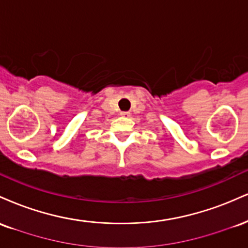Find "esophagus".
Wrapping results in <instances>:
<instances>
[{
    "label": "esophagus",
    "mask_w": 248,
    "mask_h": 248,
    "mask_svg": "<svg viewBox=\"0 0 248 248\" xmlns=\"http://www.w3.org/2000/svg\"><path fill=\"white\" fill-rule=\"evenodd\" d=\"M120 115L124 116V118H126V116H129L130 115V113L129 112H121Z\"/></svg>",
    "instance_id": "obj_1"
}]
</instances>
